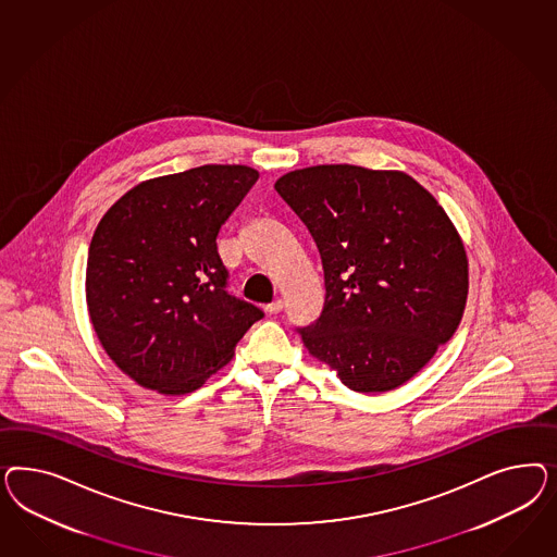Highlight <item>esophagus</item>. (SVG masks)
<instances>
[{
	"label": "esophagus",
	"instance_id": "esophagus-1",
	"mask_svg": "<svg viewBox=\"0 0 557 557\" xmlns=\"http://www.w3.org/2000/svg\"><path fill=\"white\" fill-rule=\"evenodd\" d=\"M282 308H284V302L282 300H275V302L268 304L265 306V312L273 317V314H280L282 312Z\"/></svg>",
	"mask_w": 557,
	"mask_h": 557
}]
</instances>
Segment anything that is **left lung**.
Wrapping results in <instances>:
<instances>
[{"label":"left lung","instance_id":"obj_1","mask_svg":"<svg viewBox=\"0 0 557 557\" xmlns=\"http://www.w3.org/2000/svg\"><path fill=\"white\" fill-rule=\"evenodd\" d=\"M275 189L321 253V317L298 329L308 354L355 392L403 386L463 317L468 257L454 222L403 171L317 165Z\"/></svg>","mask_w":557,"mask_h":557}]
</instances>
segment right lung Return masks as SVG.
<instances>
[{
  "mask_svg": "<svg viewBox=\"0 0 557 557\" xmlns=\"http://www.w3.org/2000/svg\"><path fill=\"white\" fill-rule=\"evenodd\" d=\"M259 173L202 165L143 182L100 220L85 296L110 359L143 388L180 396L231 361L263 310L226 292L216 236Z\"/></svg>",
  "mask_w": 557,
  "mask_h": 557,
  "instance_id": "1",
  "label": "right lung"
}]
</instances>
